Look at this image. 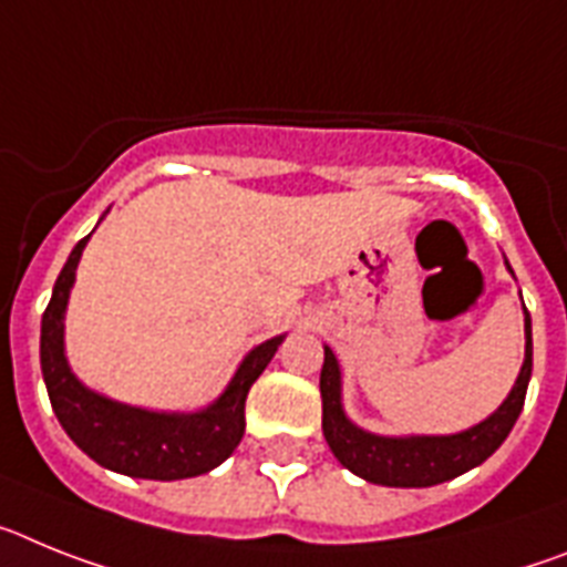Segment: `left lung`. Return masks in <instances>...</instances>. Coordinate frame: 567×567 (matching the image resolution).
<instances>
[{
	"mask_svg": "<svg viewBox=\"0 0 567 567\" xmlns=\"http://www.w3.org/2000/svg\"><path fill=\"white\" fill-rule=\"evenodd\" d=\"M530 368H534V342H530V313L525 311V362L508 400L488 420L451 436H377L344 416L342 373L331 348H324L322 377H319L322 433L333 456L362 480L388 488H431L482 465L505 442L525 405Z\"/></svg>",
	"mask_w": 567,
	"mask_h": 567,
	"instance_id": "obj_1",
	"label": "left lung"
}]
</instances>
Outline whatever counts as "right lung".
<instances>
[{
    "mask_svg": "<svg viewBox=\"0 0 567 567\" xmlns=\"http://www.w3.org/2000/svg\"><path fill=\"white\" fill-rule=\"evenodd\" d=\"M87 239H79L53 285L42 313L39 359L48 396L59 425L93 462L136 480H188L223 465L245 433V400L259 373L268 368L285 337L256 344L236 368L230 385L214 405L196 413H159L122 405L93 393L73 377L65 359V308L76 279L79 256Z\"/></svg>",
    "mask_w": 567,
    "mask_h": 567,
    "instance_id": "add662e5",
    "label": "right lung"
}]
</instances>
